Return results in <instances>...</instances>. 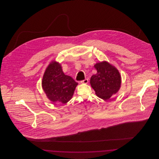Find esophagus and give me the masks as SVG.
Returning a JSON list of instances; mask_svg holds the SVG:
<instances>
[{
	"mask_svg": "<svg viewBox=\"0 0 159 159\" xmlns=\"http://www.w3.org/2000/svg\"><path fill=\"white\" fill-rule=\"evenodd\" d=\"M81 83H83V84H86V83H88V79H86L83 80L82 81H81Z\"/></svg>",
	"mask_w": 159,
	"mask_h": 159,
	"instance_id": "1",
	"label": "esophagus"
}]
</instances>
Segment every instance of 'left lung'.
<instances>
[{"label": "left lung", "instance_id": "left-lung-1", "mask_svg": "<svg viewBox=\"0 0 159 159\" xmlns=\"http://www.w3.org/2000/svg\"><path fill=\"white\" fill-rule=\"evenodd\" d=\"M94 67L97 73L91 77V86L98 97L107 100L120 89L121 76L118 70L107 61L98 62Z\"/></svg>", "mask_w": 159, "mask_h": 159}]
</instances>
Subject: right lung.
<instances>
[{
  "instance_id": "1",
  "label": "right lung",
  "mask_w": 159,
  "mask_h": 159,
  "mask_svg": "<svg viewBox=\"0 0 159 159\" xmlns=\"http://www.w3.org/2000/svg\"><path fill=\"white\" fill-rule=\"evenodd\" d=\"M77 84L71 77L64 75L60 64L55 61L47 67L42 82L47 98L60 104H66L71 99Z\"/></svg>"
}]
</instances>
